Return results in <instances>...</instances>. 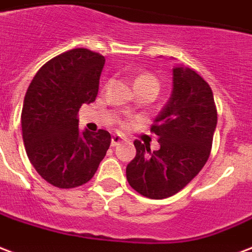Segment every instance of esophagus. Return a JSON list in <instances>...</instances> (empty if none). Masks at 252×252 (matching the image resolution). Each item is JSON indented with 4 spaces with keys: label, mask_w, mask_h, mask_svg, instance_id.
Returning <instances> with one entry per match:
<instances>
[{
    "label": "esophagus",
    "mask_w": 252,
    "mask_h": 252,
    "mask_svg": "<svg viewBox=\"0 0 252 252\" xmlns=\"http://www.w3.org/2000/svg\"><path fill=\"white\" fill-rule=\"evenodd\" d=\"M125 138H122L121 135H113L111 138V146H118L121 143H124Z\"/></svg>",
    "instance_id": "34e87169"
}]
</instances>
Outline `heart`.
<instances>
[{
    "mask_svg": "<svg viewBox=\"0 0 252 252\" xmlns=\"http://www.w3.org/2000/svg\"><path fill=\"white\" fill-rule=\"evenodd\" d=\"M139 83H155V85L158 86L157 79L150 74H141L139 77H137V79H135V85H139Z\"/></svg>",
    "mask_w": 252,
    "mask_h": 252,
    "instance_id": "b5f03b06",
    "label": "heart"
}]
</instances>
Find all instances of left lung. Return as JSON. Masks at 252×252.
Here are the masks:
<instances>
[{"instance_id": "8db88e82", "label": "left lung", "mask_w": 252, "mask_h": 252, "mask_svg": "<svg viewBox=\"0 0 252 252\" xmlns=\"http://www.w3.org/2000/svg\"><path fill=\"white\" fill-rule=\"evenodd\" d=\"M217 121L209 83L190 67L174 66L171 95L151 126L160 147L151 151L134 142L137 155L126 167L128 185L151 199L177 194L209 159Z\"/></svg>"}]
</instances>
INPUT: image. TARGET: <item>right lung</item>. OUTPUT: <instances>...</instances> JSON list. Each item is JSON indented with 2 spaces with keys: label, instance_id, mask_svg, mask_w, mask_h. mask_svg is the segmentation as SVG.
<instances>
[{
  "label": "right lung",
  "instance_id": "1",
  "mask_svg": "<svg viewBox=\"0 0 252 252\" xmlns=\"http://www.w3.org/2000/svg\"><path fill=\"white\" fill-rule=\"evenodd\" d=\"M103 66L101 54L73 49L46 62L26 92L21 114L26 154L53 186L89 182L110 146L109 131H81L77 119L83 103L95 101Z\"/></svg>",
  "mask_w": 252,
  "mask_h": 252
}]
</instances>
